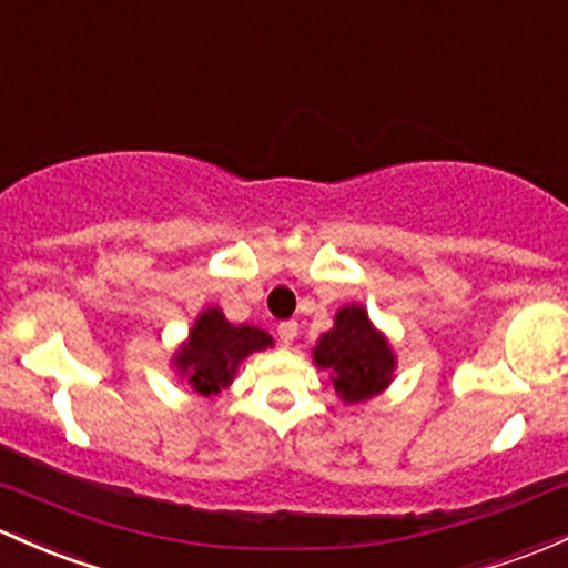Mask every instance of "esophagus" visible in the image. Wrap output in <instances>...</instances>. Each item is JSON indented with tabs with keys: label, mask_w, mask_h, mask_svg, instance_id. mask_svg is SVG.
<instances>
[{
	"label": "esophagus",
	"mask_w": 568,
	"mask_h": 568,
	"mask_svg": "<svg viewBox=\"0 0 568 568\" xmlns=\"http://www.w3.org/2000/svg\"><path fill=\"white\" fill-rule=\"evenodd\" d=\"M277 334H280V343L291 345L296 339V334H300V324H296V321H283V324L277 326Z\"/></svg>",
	"instance_id": "34e87169"
}]
</instances>
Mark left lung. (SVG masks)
<instances>
[{
    "instance_id": "obj_1",
    "label": "left lung",
    "mask_w": 568,
    "mask_h": 568,
    "mask_svg": "<svg viewBox=\"0 0 568 568\" xmlns=\"http://www.w3.org/2000/svg\"><path fill=\"white\" fill-rule=\"evenodd\" d=\"M313 356L318 367L329 369L334 389L345 403L369 399L392 381L389 343L373 329L359 304L339 310L334 329L321 337Z\"/></svg>"
}]
</instances>
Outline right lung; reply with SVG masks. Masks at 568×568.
Segmentation results:
<instances>
[{
	"mask_svg": "<svg viewBox=\"0 0 568 568\" xmlns=\"http://www.w3.org/2000/svg\"><path fill=\"white\" fill-rule=\"evenodd\" d=\"M266 345H272V337L264 329L229 324L217 307H209L195 321L187 345H182L174 364L182 369V375H187L195 392L212 394L229 384L244 356L264 351Z\"/></svg>",
	"mask_w": 568,
	"mask_h": 568,
	"instance_id": "obj_1",
	"label": "right lung"
}]
</instances>
